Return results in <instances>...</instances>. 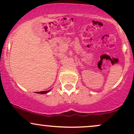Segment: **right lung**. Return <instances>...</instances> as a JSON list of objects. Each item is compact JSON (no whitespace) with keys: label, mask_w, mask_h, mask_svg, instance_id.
Returning a JSON list of instances; mask_svg holds the SVG:
<instances>
[{"label":"right lung","mask_w":134,"mask_h":134,"mask_svg":"<svg viewBox=\"0 0 134 134\" xmlns=\"http://www.w3.org/2000/svg\"><path fill=\"white\" fill-rule=\"evenodd\" d=\"M51 90H48V91H40V92H36V93H38V94H46V93H48V92H50Z\"/></svg>","instance_id":"right-lung-1"}]
</instances>
